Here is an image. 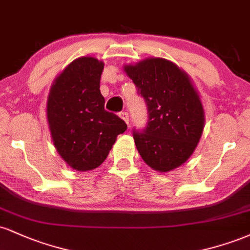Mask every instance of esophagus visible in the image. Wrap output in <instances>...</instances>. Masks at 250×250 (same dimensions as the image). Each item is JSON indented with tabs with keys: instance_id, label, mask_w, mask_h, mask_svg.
<instances>
[{
	"instance_id": "esophagus-1",
	"label": "esophagus",
	"mask_w": 250,
	"mask_h": 250,
	"mask_svg": "<svg viewBox=\"0 0 250 250\" xmlns=\"http://www.w3.org/2000/svg\"><path fill=\"white\" fill-rule=\"evenodd\" d=\"M120 117L125 121L127 125H129V114L127 111H122V113H120Z\"/></svg>"
}]
</instances>
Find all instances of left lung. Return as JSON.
<instances>
[{"label":"left lung","instance_id":"obj_1","mask_svg":"<svg viewBox=\"0 0 250 250\" xmlns=\"http://www.w3.org/2000/svg\"><path fill=\"white\" fill-rule=\"evenodd\" d=\"M123 69L147 104V127L133 133L143 161L161 173L180 167L194 153L205 127V110L190 79L161 57Z\"/></svg>","mask_w":250,"mask_h":250}]
</instances>
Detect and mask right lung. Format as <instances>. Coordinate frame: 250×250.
Segmentation results:
<instances>
[{
  "label": "right lung",
  "instance_id": "obj_1",
  "mask_svg": "<svg viewBox=\"0 0 250 250\" xmlns=\"http://www.w3.org/2000/svg\"><path fill=\"white\" fill-rule=\"evenodd\" d=\"M104 68L91 56L74 60L56 77L47 101V117L57 153L77 171L99 167L107 159L123 120L104 109L100 80Z\"/></svg>",
  "mask_w": 250,
  "mask_h": 250
}]
</instances>
